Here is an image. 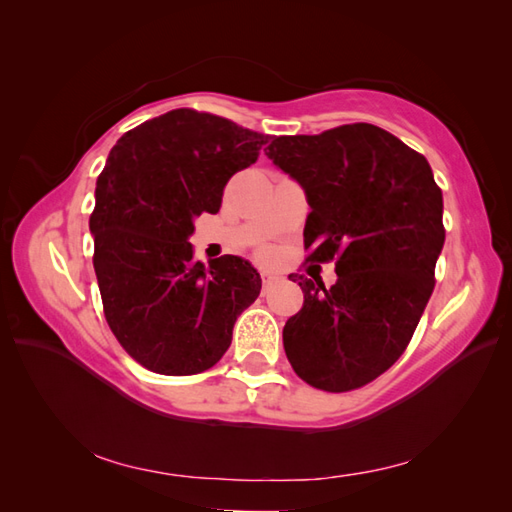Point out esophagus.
<instances>
[{
  "label": "esophagus",
  "instance_id": "obj_1",
  "mask_svg": "<svg viewBox=\"0 0 512 512\" xmlns=\"http://www.w3.org/2000/svg\"><path fill=\"white\" fill-rule=\"evenodd\" d=\"M260 280H262V292H267L277 282V275H273L269 271H262L260 273Z\"/></svg>",
  "mask_w": 512,
  "mask_h": 512
}]
</instances>
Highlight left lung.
Here are the masks:
<instances>
[{
	"instance_id": "obj_1",
	"label": "left lung",
	"mask_w": 512,
	"mask_h": 512,
	"mask_svg": "<svg viewBox=\"0 0 512 512\" xmlns=\"http://www.w3.org/2000/svg\"><path fill=\"white\" fill-rule=\"evenodd\" d=\"M265 151L312 209L307 260H337L331 288L292 280L303 307L284 327L286 356L316 389H359L404 354L425 312L444 245L442 192L425 156L371 123L275 136Z\"/></svg>"
}]
</instances>
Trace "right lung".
Segmentation results:
<instances>
[{
    "mask_svg": "<svg viewBox=\"0 0 512 512\" xmlns=\"http://www.w3.org/2000/svg\"><path fill=\"white\" fill-rule=\"evenodd\" d=\"M267 141L224 117L177 108L123 134L108 153L89 218L104 316L123 350L156 374L213 367L260 294L252 262L222 256L205 267L190 237Z\"/></svg>",
    "mask_w": 512,
    "mask_h": 512,
    "instance_id": "right-lung-1",
    "label": "right lung"
}]
</instances>
